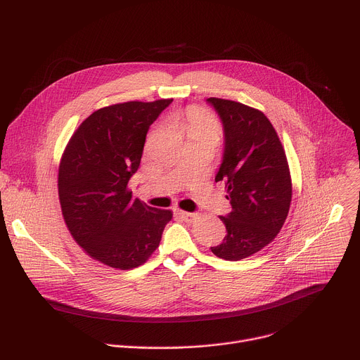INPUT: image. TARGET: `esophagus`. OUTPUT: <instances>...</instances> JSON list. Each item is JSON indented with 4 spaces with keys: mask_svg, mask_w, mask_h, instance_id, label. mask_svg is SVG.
Returning <instances> with one entry per match:
<instances>
[{
    "mask_svg": "<svg viewBox=\"0 0 360 360\" xmlns=\"http://www.w3.org/2000/svg\"><path fill=\"white\" fill-rule=\"evenodd\" d=\"M178 215L185 221V222H193L198 218V214L186 212V211H178Z\"/></svg>",
    "mask_w": 360,
    "mask_h": 360,
    "instance_id": "34e87169",
    "label": "esophagus"
}]
</instances>
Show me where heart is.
I'll return each instance as SVG.
<instances>
[{
    "label": "heart",
    "instance_id": "heart-1",
    "mask_svg": "<svg viewBox=\"0 0 360 360\" xmlns=\"http://www.w3.org/2000/svg\"><path fill=\"white\" fill-rule=\"evenodd\" d=\"M186 128L189 132H218V125L211 114L202 107H191L188 110Z\"/></svg>",
    "mask_w": 360,
    "mask_h": 360
}]
</instances>
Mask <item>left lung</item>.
<instances>
[{"label":"left lung","mask_w":360,"mask_h":360,"mask_svg":"<svg viewBox=\"0 0 360 360\" xmlns=\"http://www.w3.org/2000/svg\"><path fill=\"white\" fill-rule=\"evenodd\" d=\"M225 131L224 181L232 211L221 221L224 242L211 248L226 261H240L269 245L282 229L292 200V179L282 142L266 115L240 102L208 98Z\"/></svg>","instance_id":"1"}]
</instances>
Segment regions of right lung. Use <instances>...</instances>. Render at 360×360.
Returning <instances> with one entry per match:
<instances>
[{"label": "right lung", "instance_id": "obj_1", "mask_svg": "<svg viewBox=\"0 0 360 360\" xmlns=\"http://www.w3.org/2000/svg\"><path fill=\"white\" fill-rule=\"evenodd\" d=\"M171 99L129 101L91 114L71 136L60 162L58 196L65 225L92 259L127 271L160 246L168 210L132 199L149 125Z\"/></svg>", "mask_w": 360, "mask_h": 360}]
</instances>
